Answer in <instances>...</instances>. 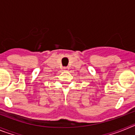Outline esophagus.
<instances>
[{"instance_id": "34e87169", "label": "esophagus", "mask_w": 135, "mask_h": 135, "mask_svg": "<svg viewBox=\"0 0 135 135\" xmlns=\"http://www.w3.org/2000/svg\"><path fill=\"white\" fill-rule=\"evenodd\" d=\"M68 68H64V70H68Z\"/></svg>"}]
</instances>
